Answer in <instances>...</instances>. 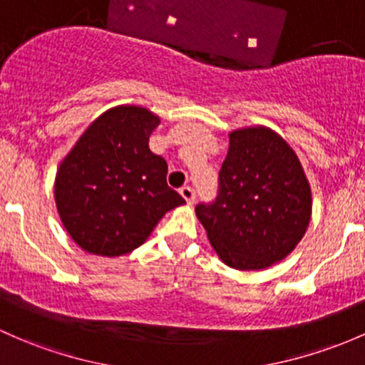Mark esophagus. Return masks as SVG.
<instances>
[{
    "mask_svg": "<svg viewBox=\"0 0 365 365\" xmlns=\"http://www.w3.org/2000/svg\"><path fill=\"white\" fill-rule=\"evenodd\" d=\"M180 195H182V197L185 199L187 205H192L194 199H195L194 189H192V187H189V185H185V187H182V189H180Z\"/></svg>",
    "mask_w": 365,
    "mask_h": 365,
    "instance_id": "34e87169",
    "label": "esophagus"
}]
</instances>
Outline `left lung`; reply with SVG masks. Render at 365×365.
I'll return each mask as SVG.
<instances>
[{
    "instance_id": "8db88e82",
    "label": "left lung",
    "mask_w": 365,
    "mask_h": 365,
    "mask_svg": "<svg viewBox=\"0 0 365 365\" xmlns=\"http://www.w3.org/2000/svg\"><path fill=\"white\" fill-rule=\"evenodd\" d=\"M217 201L195 215L224 264L260 271L285 259L312 220V187L290 145L264 125L229 133Z\"/></svg>"
}]
</instances>
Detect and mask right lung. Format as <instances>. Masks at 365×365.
<instances>
[{"instance_id": "obj_1", "label": "right lung", "mask_w": 365, "mask_h": 365, "mask_svg": "<svg viewBox=\"0 0 365 365\" xmlns=\"http://www.w3.org/2000/svg\"><path fill=\"white\" fill-rule=\"evenodd\" d=\"M160 118L136 105L99 115L59 164L57 213L82 250L118 257L147 241L183 197L166 182L168 164L148 148Z\"/></svg>"}]
</instances>
